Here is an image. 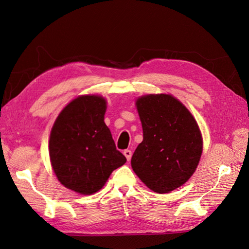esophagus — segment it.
<instances>
[{
	"label": "esophagus",
	"instance_id": "1",
	"mask_svg": "<svg viewBox=\"0 0 249 249\" xmlns=\"http://www.w3.org/2000/svg\"><path fill=\"white\" fill-rule=\"evenodd\" d=\"M124 155L125 156L127 161L131 160V158H132V152H131L130 149H124Z\"/></svg>",
	"mask_w": 249,
	"mask_h": 249
}]
</instances>
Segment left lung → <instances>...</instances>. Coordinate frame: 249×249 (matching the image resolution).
I'll list each match as a JSON object with an SVG mask.
<instances>
[{"label": "left lung", "mask_w": 249, "mask_h": 249, "mask_svg": "<svg viewBox=\"0 0 249 249\" xmlns=\"http://www.w3.org/2000/svg\"><path fill=\"white\" fill-rule=\"evenodd\" d=\"M143 140L135 150L134 172L150 190L168 193L191 178L202 153L196 120L170 94H147L136 101Z\"/></svg>", "instance_id": "left-lung-1"}]
</instances>
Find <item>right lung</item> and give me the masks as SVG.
Here are the masks:
<instances>
[{"instance_id":"1","label":"right lung","mask_w":249,"mask_h":249,"mask_svg":"<svg viewBox=\"0 0 249 249\" xmlns=\"http://www.w3.org/2000/svg\"><path fill=\"white\" fill-rule=\"evenodd\" d=\"M106 104L100 95L78 96L60 112L52 127L53 170L64 187L80 194L102 189L112 171L126 162L104 122Z\"/></svg>"}]
</instances>
